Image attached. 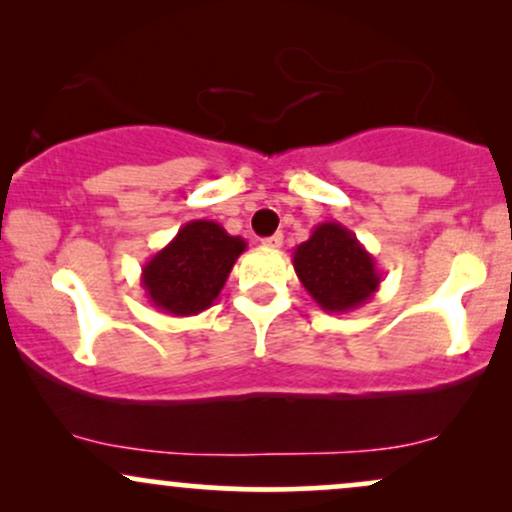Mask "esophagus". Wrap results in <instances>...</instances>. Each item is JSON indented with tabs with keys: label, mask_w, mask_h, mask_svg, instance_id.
<instances>
[{
	"label": "esophagus",
	"mask_w": 512,
	"mask_h": 512,
	"mask_svg": "<svg viewBox=\"0 0 512 512\" xmlns=\"http://www.w3.org/2000/svg\"><path fill=\"white\" fill-rule=\"evenodd\" d=\"M262 245H264V248H272V250L281 248V245H284V236H281V233H274V236L262 238Z\"/></svg>",
	"instance_id": "obj_1"
}]
</instances>
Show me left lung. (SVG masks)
<instances>
[{
    "label": "left lung",
    "instance_id": "8db88e82",
    "mask_svg": "<svg viewBox=\"0 0 512 512\" xmlns=\"http://www.w3.org/2000/svg\"><path fill=\"white\" fill-rule=\"evenodd\" d=\"M293 269L325 313L361 308L383 281L375 257L339 221L317 223L310 238L293 250Z\"/></svg>",
    "mask_w": 512,
    "mask_h": 512
}]
</instances>
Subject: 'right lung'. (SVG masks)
<instances>
[{"label":"right lung","mask_w":512,"mask_h":512,"mask_svg":"<svg viewBox=\"0 0 512 512\" xmlns=\"http://www.w3.org/2000/svg\"><path fill=\"white\" fill-rule=\"evenodd\" d=\"M248 243L221 223H185L166 248L142 267V289L154 308L175 317L197 315L219 298L233 264Z\"/></svg>","instance_id":"obj_1"}]
</instances>
